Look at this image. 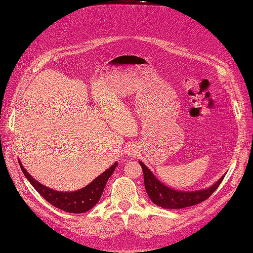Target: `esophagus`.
<instances>
[{
	"label": "esophagus",
	"mask_w": 253,
	"mask_h": 253,
	"mask_svg": "<svg viewBox=\"0 0 253 253\" xmlns=\"http://www.w3.org/2000/svg\"><path fill=\"white\" fill-rule=\"evenodd\" d=\"M138 147L135 144H128L126 149V154L128 157H135L137 154H138Z\"/></svg>",
	"instance_id": "34e87169"
}]
</instances>
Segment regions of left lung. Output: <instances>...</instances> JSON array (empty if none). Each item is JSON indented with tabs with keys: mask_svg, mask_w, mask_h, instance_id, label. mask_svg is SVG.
Here are the masks:
<instances>
[{
	"mask_svg": "<svg viewBox=\"0 0 253 253\" xmlns=\"http://www.w3.org/2000/svg\"><path fill=\"white\" fill-rule=\"evenodd\" d=\"M139 165L143 171L144 187L150 200L158 207H162L165 209H182L206 201L217 189L221 180L225 177V175L221 176L216 182H214L211 187L207 189L196 191H178L168 187L156 178V176L141 160H139Z\"/></svg>",
	"mask_w": 253,
	"mask_h": 253,
	"instance_id": "8db88e82",
	"label": "left lung"
}]
</instances>
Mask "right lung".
Returning a JSON list of instances; mask_svg holds the SVG:
<instances>
[{
    "label": "right lung",
    "instance_id": "add662e5",
    "mask_svg": "<svg viewBox=\"0 0 253 253\" xmlns=\"http://www.w3.org/2000/svg\"><path fill=\"white\" fill-rule=\"evenodd\" d=\"M19 164L27 180L32 183L39 194L45 198V201L55 206L56 208L70 213H84L93 208L100 200L106 181L112 176L115 168L118 166V163H115L85 187L71 191V192H63V191H57L42 185L25 170L20 159Z\"/></svg>",
    "mask_w": 253,
    "mask_h": 253
}]
</instances>
